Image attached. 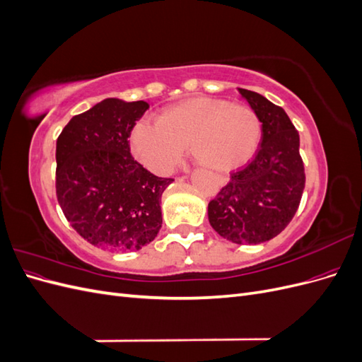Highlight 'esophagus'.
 Listing matches in <instances>:
<instances>
[{
    "label": "esophagus",
    "mask_w": 362,
    "mask_h": 362,
    "mask_svg": "<svg viewBox=\"0 0 362 362\" xmlns=\"http://www.w3.org/2000/svg\"><path fill=\"white\" fill-rule=\"evenodd\" d=\"M218 182H222V184H225V182H226V178H223V177H218Z\"/></svg>",
    "instance_id": "1"
}]
</instances>
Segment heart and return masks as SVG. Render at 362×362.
I'll use <instances>...</instances> for the list:
<instances>
[{
	"label": "heart",
	"mask_w": 362,
	"mask_h": 362,
	"mask_svg": "<svg viewBox=\"0 0 362 362\" xmlns=\"http://www.w3.org/2000/svg\"><path fill=\"white\" fill-rule=\"evenodd\" d=\"M261 141V120L254 108L210 96L169 105L156 125L140 122L131 148L146 168L168 173L189 146L192 158L206 169L228 172L246 164Z\"/></svg>",
	"instance_id": "1"
}]
</instances>
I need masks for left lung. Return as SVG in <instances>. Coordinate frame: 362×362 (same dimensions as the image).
<instances>
[{
	"label": "left lung",
	"instance_id": "8db88e82",
	"mask_svg": "<svg viewBox=\"0 0 362 362\" xmlns=\"http://www.w3.org/2000/svg\"><path fill=\"white\" fill-rule=\"evenodd\" d=\"M262 124L259 148L246 166L208 204L214 231L238 245H258L276 237L298 211L305 187L299 133L281 107L240 89Z\"/></svg>",
	"mask_w": 362,
	"mask_h": 362
}]
</instances>
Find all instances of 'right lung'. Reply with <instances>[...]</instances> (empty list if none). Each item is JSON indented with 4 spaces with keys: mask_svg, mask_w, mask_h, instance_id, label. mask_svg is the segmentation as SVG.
Wrapping results in <instances>:
<instances>
[{
    "mask_svg": "<svg viewBox=\"0 0 362 362\" xmlns=\"http://www.w3.org/2000/svg\"><path fill=\"white\" fill-rule=\"evenodd\" d=\"M149 108L145 101L108 98L74 116L56 148V193L64 217L84 240L112 250H139L160 231V178L134 160L131 131Z\"/></svg>",
    "mask_w": 362,
    "mask_h": 362,
    "instance_id": "1",
    "label": "right lung"
}]
</instances>
